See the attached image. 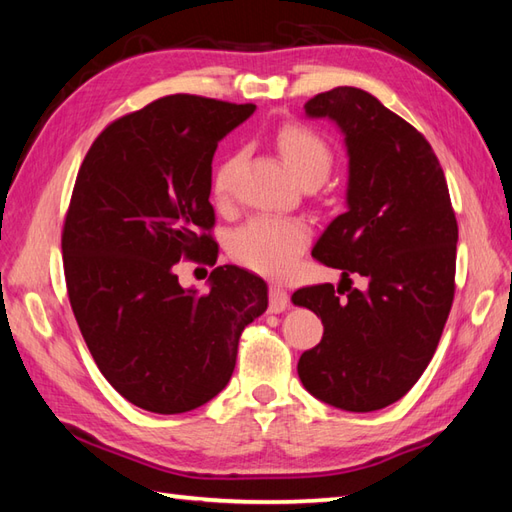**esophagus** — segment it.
<instances>
[{
  "label": "esophagus",
  "instance_id": "esophagus-1",
  "mask_svg": "<svg viewBox=\"0 0 512 512\" xmlns=\"http://www.w3.org/2000/svg\"><path fill=\"white\" fill-rule=\"evenodd\" d=\"M288 306H290L288 292H286L284 288H281V286H277V284L270 286V306H268V310L279 314V312L288 310Z\"/></svg>",
  "mask_w": 512,
  "mask_h": 512
}]
</instances>
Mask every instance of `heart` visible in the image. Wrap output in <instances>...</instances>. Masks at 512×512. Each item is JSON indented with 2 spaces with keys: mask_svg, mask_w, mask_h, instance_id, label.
Here are the masks:
<instances>
[{
  "mask_svg": "<svg viewBox=\"0 0 512 512\" xmlns=\"http://www.w3.org/2000/svg\"><path fill=\"white\" fill-rule=\"evenodd\" d=\"M277 147L299 182L328 178L332 151L312 129L288 123L277 132ZM237 154H228L213 171V195L226 200L233 189ZM310 239L308 226L279 215H255L239 226L231 239V253L239 264L268 277H284L297 266Z\"/></svg>",
  "mask_w": 512,
  "mask_h": 512,
  "instance_id": "1",
  "label": "heart"
}]
</instances>
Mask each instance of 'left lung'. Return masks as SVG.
<instances>
[{"label": "left lung", "mask_w": 512, "mask_h": 512, "mask_svg": "<svg viewBox=\"0 0 512 512\" xmlns=\"http://www.w3.org/2000/svg\"><path fill=\"white\" fill-rule=\"evenodd\" d=\"M303 110L339 127L347 189L345 213L312 248L341 270L339 288L292 295L323 323L321 343L301 354L297 372L325 405L376 411L405 396L436 354L453 303L458 222L427 138L376 96L343 85ZM352 274L364 277L363 291L351 288Z\"/></svg>", "instance_id": "left-lung-1"}]
</instances>
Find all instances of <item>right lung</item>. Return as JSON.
Listing matches in <instances>:
<instances>
[{
  "instance_id": "1",
  "label": "right lung",
  "mask_w": 512,
  "mask_h": 512,
  "mask_svg": "<svg viewBox=\"0 0 512 512\" xmlns=\"http://www.w3.org/2000/svg\"><path fill=\"white\" fill-rule=\"evenodd\" d=\"M253 112L165 96L107 127L76 176L61 239L72 312L107 383L145 411L184 413L220 394L239 334L268 308L266 281L239 266H217L204 295L173 273L215 244L200 235L215 222L211 162Z\"/></svg>"
}]
</instances>
